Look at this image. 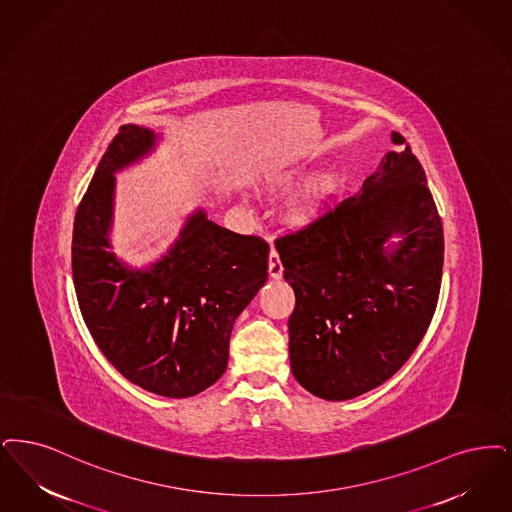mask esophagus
<instances>
[{
	"label": "esophagus",
	"mask_w": 512,
	"mask_h": 512,
	"mask_svg": "<svg viewBox=\"0 0 512 512\" xmlns=\"http://www.w3.org/2000/svg\"><path fill=\"white\" fill-rule=\"evenodd\" d=\"M268 274L274 280L282 278V274H284V266L280 263V255L276 249H270V255H268Z\"/></svg>",
	"instance_id": "esophagus-1"
}]
</instances>
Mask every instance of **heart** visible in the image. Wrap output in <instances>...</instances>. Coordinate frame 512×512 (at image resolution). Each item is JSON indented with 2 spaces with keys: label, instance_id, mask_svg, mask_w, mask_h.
<instances>
[{
  "label": "heart",
  "instance_id": "obj_1",
  "mask_svg": "<svg viewBox=\"0 0 512 512\" xmlns=\"http://www.w3.org/2000/svg\"><path fill=\"white\" fill-rule=\"evenodd\" d=\"M301 175V169H291L280 177L282 183H293ZM345 186V175L339 169H322L308 177L299 190L289 196L284 205V215L287 221L297 226L310 225L320 219L329 205L341 194Z\"/></svg>",
  "mask_w": 512,
  "mask_h": 512
}]
</instances>
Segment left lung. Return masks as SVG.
Here are the masks:
<instances>
[{"instance_id": "obj_1", "label": "left lung", "mask_w": 512, "mask_h": 512, "mask_svg": "<svg viewBox=\"0 0 512 512\" xmlns=\"http://www.w3.org/2000/svg\"><path fill=\"white\" fill-rule=\"evenodd\" d=\"M390 139L406 144L396 131ZM276 251L295 293L289 360L303 389L343 402L408 362L444 265L442 221L409 146L387 152L356 196L276 240Z\"/></svg>"}]
</instances>
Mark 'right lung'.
<instances>
[{
    "label": "right lung",
    "mask_w": 512,
    "mask_h": 512,
    "mask_svg": "<svg viewBox=\"0 0 512 512\" xmlns=\"http://www.w3.org/2000/svg\"><path fill=\"white\" fill-rule=\"evenodd\" d=\"M160 141L137 123L112 139L76 211L72 274L85 326L108 362L141 389L188 398L225 373L234 322L268 278V246L198 207L158 261L135 268L112 253L116 173Z\"/></svg>",
    "instance_id": "add662e5"
}]
</instances>
